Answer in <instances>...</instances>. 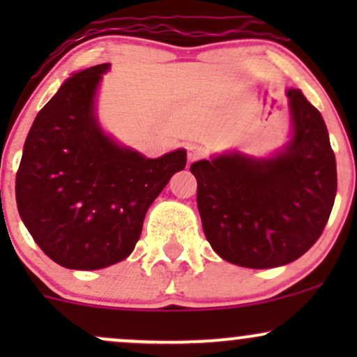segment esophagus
<instances>
[{
  "instance_id": "obj_1",
  "label": "esophagus",
  "mask_w": 357,
  "mask_h": 357,
  "mask_svg": "<svg viewBox=\"0 0 357 357\" xmlns=\"http://www.w3.org/2000/svg\"><path fill=\"white\" fill-rule=\"evenodd\" d=\"M203 154H204V151H203L199 146L192 144V146L188 147V161H190V162L198 161V159H202Z\"/></svg>"
}]
</instances>
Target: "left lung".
<instances>
[{"instance_id":"left-lung-1","label":"left lung","mask_w":357,"mask_h":357,"mask_svg":"<svg viewBox=\"0 0 357 357\" xmlns=\"http://www.w3.org/2000/svg\"><path fill=\"white\" fill-rule=\"evenodd\" d=\"M289 142L268 158L238 151L192 162L199 216L211 248L247 268L297 260L319 240L337 191L335 158L317 109L287 89Z\"/></svg>"}]
</instances>
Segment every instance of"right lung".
<instances>
[{"label": "right lung", "instance_id": "right-lung-1", "mask_svg": "<svg viewBox=\"0 0 357 357\" xmlns=\"http://www.w3.org/2000/svg\"><path fill=\"white\" fill-rule=\"evenodd\" d=\"M110 63L73 73L33 121L16 173L24 227L55 264L99 270L132 253L144 216L186 151L149 159L119 144L97 117Z\"/></svg>", "mask_w": 357, "mask_h": 357}]
</instances>
